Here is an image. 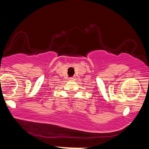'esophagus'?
<instances>
[{
    "mask_svg": "<svg viewBox=\"0 0 149 149\" xmlns=\"http://www.w3.org/2000/svg\"><path fill=\"white\" fill-rule=\"evenodd\" d=\"M75 80V78H70V80Z\"/></svg>",
    "mask_w": 149,
    "mask_h": 149,
    "instance_id": "34e87169",
    "label": "esophagus"
}]
</instances>
